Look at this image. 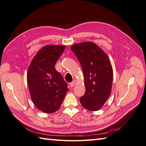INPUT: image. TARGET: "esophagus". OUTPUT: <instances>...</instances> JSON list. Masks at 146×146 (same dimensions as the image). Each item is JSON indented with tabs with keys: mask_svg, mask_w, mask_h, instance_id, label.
Segmentation results:
<instances>
[{
	"mask_svg": "<svg viewBox=\"0 0 146 146\" xmlns=\"http://www.w3.org/2000/svg\"><path fill=\"white\" fill-rule=\"evenodd\" d=\"M76 80H74L72 82L70 83V87H74L75 85H76Z\"/></svg>",
	"mask_w": 146,
	"mask_h": 146,
	"instance_id": "esophagus-1",
	"label": "esophagus"
}]
</instances>
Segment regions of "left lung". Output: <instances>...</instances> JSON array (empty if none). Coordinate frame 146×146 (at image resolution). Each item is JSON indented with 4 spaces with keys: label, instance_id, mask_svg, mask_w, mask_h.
I'll return each mask as SVG.
<instances>
[{
    "label": "left lung",
    "instance_id": "8db88e82",
    "mask_svg": "<svg viewBox=\"0 0 146 146\" xmlns=\"http://www.w3.org/2000/svg\"><path fill=\"white\" fill-rule=\"evenodd\" d=\"M82 68L85 93L80 99L84 108L98 111L111 92L113 69L107 55L92 42H84L70 47Z\"/></svg>",
    "mask_w": 146,
    "mask_h": 146
}]
</instances>
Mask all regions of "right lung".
<instances>
[{
	"mask_svg": "<svg viewBox=\"0 0 146 146\" xmlns=\"http://www.w3.org/2000/svg\"><path fill=\"white\" fill-rule=\"evenodd\" d=\"M65 46L47 45L32 60L27 71L30 97L38 109L46 113L58 110L68 91V85L55 68Z\"/></svg>",
	"mask_w": 146,
	"mask_h": 146,
	"instance_id": "add662e5",
	"label": "right lung"
}]
</instances>
